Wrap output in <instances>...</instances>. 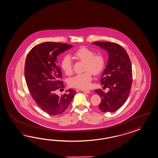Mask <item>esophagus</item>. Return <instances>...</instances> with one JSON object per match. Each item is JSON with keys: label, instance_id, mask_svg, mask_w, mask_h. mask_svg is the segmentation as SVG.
I'll list each match as a JSON object with an SVG mask.
<instances>
[{"label": "esophagus", "instance_id": "esophagus-1", "mask_svg": "<svg viewBox=\"0 0 158 158\" xmlns=\"http://www.w3.org/2000/svg\"><path fill=\"white\" fill-rule=\"evenodd\" d=\"M81 91L86 93H90V91L89 90H81Z\"/></svg>", "mask_w": 158, "mask_h": 158}]
</instances>
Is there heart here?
<instances>
[{
  "label": "heart",
  "mask_w": 158,
  "mask_h": 158,
  "mask_svg": "<svg viewBox=\"0 0 158 158\" xmlns=\"http://www.w3.org/2000/svg\"><path fill=\"white\" fill-rule=\"evenodd\" d=\"M73 56L77 60L85 62L83 71L85 72L71 77L69 84L73 87L80 89H89L91 85L93 73L97 75L102 71L105 66L104 57L100 53L94 54L92 50L85 47L78 49ZM60 65L67 75L73 73V62L69 56H65L62 58Z\"/></svg>",
  "instance_id": "obj_1"
}]
</instances>
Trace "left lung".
<instances>
[{"label":"left lung","mask_w":158,"mask_h":158,"mask_svg":"<svg viewBox=\"0 0 158 158\" xmlns=\"http://www.w3.org/2000/svg\"><path fill=\"white\" fill-rule=\"evenodd\" d=\"M106 50L109 60L100 81L109 88L107 93L101 89L94 91L101 96L99 105L102 112H114L123 105L128 98L132 83V64L128 53L120 45L111 42H94Z\"/></svg>","instance_id":"left-lung-1"}]
</instances>
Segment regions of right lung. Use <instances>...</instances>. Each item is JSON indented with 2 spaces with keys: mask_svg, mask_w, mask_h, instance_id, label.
<instances>
[{
  "mask_svg": "<svg viewBox=\"0 0 158 158\" xmlns=\"http://www.w3.org/2000/svg\"><path fill=\"white\" fill-rule=\"evenodd\" d=\"M72 47L63 43H41L33 47L26 59L25 77L30 94L39 106L51 115L63 113L76 94L71 89L61 96L56 93L64 87L57 57Z\"/></svg>",
  "mask_w": 158,
  "mask_h": 158,
  "instance_id": "add662e5",
  "label": "right lung"
}]
</instances>
